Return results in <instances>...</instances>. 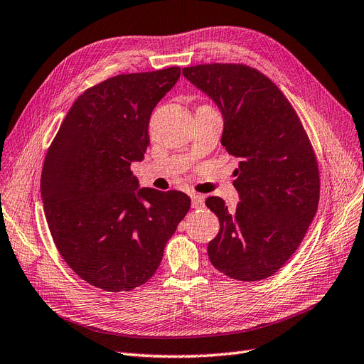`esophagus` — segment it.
<instances>
[{
    "mask_svg": "<svg viewBox=\"0 0 364 364\" xmlns=\"http://www.w3.org/2000/svg\"><path fill=\"white\" fill-rule=\"evenodd\" d=\"M192 207L193 208H203L204 207V196L199 193L192 195Z\"/></svg>",
    "mask_w": 364,
    "mask_h": 364,
    "instance_id": "1",
    "label": "esophagus"
}]
</instances>
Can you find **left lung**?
Wrapping results in <instances>:
<instances>
[{
  "label": "left lung",
  "mask_w": 364,
  "mask_h": 364,
  "mask_svg": "<svg viewBox=\"0 0 364 364\" xmlns=\"http://www.w3.org/2000/svg\"><path fill=\"white\" fill-rule=\"evenodd\" d=\"M183 75L220 107L222 145L240 160L235 169L241 203L228 210L207 198L220 231L208 258L228 277H270L299 249L319 203V168L301 121L270 77L246 64L184 67Z\"/></svg>",
  "instance_id": "left-lung-1"
}]
</instances>
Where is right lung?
Here are the masks:
<instances>
[{"mask_svg": "<svg viewBox=\"0 0 364 364\" xmlns=\"http://www.w3.org/2000/svg\"><path fill=\"white\" fill-rule=\"evenodd\" d=\"M178 77L173 65L90 87L48 148L40 187L53 243L80 279L103 291L145 284L191 208L178 191L136 192L130 169L150 142L153 109Z\"/></svg>", "mask_w": 364, "mask_h": 364, "instance_id": "right-lung-1", "label": "right lung"}]
</instances>
